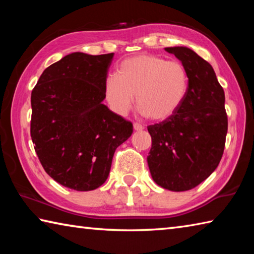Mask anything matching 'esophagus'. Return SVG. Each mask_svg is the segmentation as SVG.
Instances as JSON below:
<instances>
[{"label":"esophagus","instance_id":"34e87169","mask_svg":"<svg viewBox=\"0 0 254 254\" xmlns=\"http://www.w3.org/2000/svg\"><path fill=\"white\" fill-rule=\"evenodd\" d=\"M133 128H134L135 131H141V130H143L144 127H143L142 124L135 122V123H133Z\"/></svg>","mask_w":254,"mask_h":254}]
</instances>
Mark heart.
I'll use <instances>...</instances> for the list:
<instances>
[{
    "label": "heart",
    "mask_w": 254,
    "mask_h": 254,
    "mask_svg": "<svg viewBox=\"0 0 254 254\" xmlns=\"http://www.w3.org/2000/svg\"><path fill=\"white\" fill-rule=\"evenodd\" d=\"M188 85V72L182 63L139 55L124 59L117 76L107 77L104 96L111 110L119 115L130 112L135 96L137 110L153 121H163L182 106Z\"/></svg>",
    "instance_id": "obj_1"
}]
</instances>
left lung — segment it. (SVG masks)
Segmentation results:
<instances>
[{
	"mask_svg": "<svg viewBox=\"0 0 254 254\" xmlns=\"http://www.w3.org/2000/svg\"><path fill=\"white\" fill-rule=\"evenodd\" d=\"M166 50L186 68L188 91L173 117L148 127L152 144L147 159L156 184L185 191L208 178L221 161L227 133L225 94L213 67L191 49Z\"/></svg>",
	"mask_w": 254,
	"mask_h": 254,
	"instance_id": "1",
	"label": "left lung"
}]
</instances>
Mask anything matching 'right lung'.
I'll return each mask as SVG.
<instances>
[{"label": "right lung", "instance_id": "1", "mask_svg": "<svg viewBox=\"0 0 254 254\" xmlns=\"http://www.w3.org/2000/svg\"><path fill=\"white\" fill-rule=\"evenodd\" d=\"M114 54L72 53L46 68L31 93L30 134L47 174L78 191L109 177L112 159L133 126L103 104Z\"/></svg>", "mask_w": 254, "mask_h": 254}]
</instances>
